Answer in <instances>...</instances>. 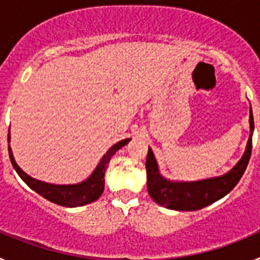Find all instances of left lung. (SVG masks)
<instances>
[{
    "label": "left lung",
    "instance_id": "8db88e82",
    "mask_svg": "<svg viewBox=\"0 0 260 260\" xmlns=\"http://www.w3.org/2000/svg\"><path fill=\"white\" fill-rule=\"evenodd\" d=\"M249 121L250 137L246 150L240 161L228 173L207 178V180L192 181V182H182V181L174 182V181L167 180L158 172L155 156H153L152 150L148 147L146 160L147 190L151 198L157 204L169 210L197 211L207 207L232 191L246 171L250 156H251L252 132H254V118H252L251 108H250Z\"/></svg>",
    "mask_w": 260,
    "mask_h": 260
}]
</instances>
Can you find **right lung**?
<instances>
[{"label":"right lung","instance_id":"add662e5","mask_svg":"<svg viewBox=\"0 0 260 260\" xmlns=\"http://www.w3.org/2000/svg\"><path fill=\"white\" fill-rule=\"evenodd\" d=\"M8 142H10V134H9ZM128 142H130V139H123V141H119L118 143L110 147L109 151L103 156V158L100 160L93 173L86 181L74 183V185H54V183H48L35 180L31 176L24 173L18 167V164L14 160L10 146H9V156H10V161L13 164L14 169L17 171L20 178L27 183L29 189L36 191L43 198L52 202V203L59 204V206H63V207H79V206L92 203V202L98 201L100 198V195L104 191L105 169H107L108 164H109L110 158L119 148H122Z\"/></svg>","mask_w":260,"mask_h":260}]
</instances>
